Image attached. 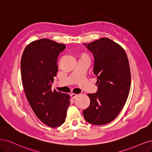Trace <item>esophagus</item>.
<instances>
[{"instance_id":"esophagus-1","label":"esophagus","mask_w":152,"mask_h":152,"mask_svg":"<svg viewBox=\"0 0 152 152\" xmlns=\"http://www.w3.org/2000/svg\"><path fill=\"white\" fill-rule=\"evenodd\" d=\"M71 96L72 98L75 99V98H76L78 96V94H75V93H72V94H71Z\"/></svg>"}]
</instances>
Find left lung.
<instances>
[{"label":"left lung","instance_id":"8db88e82","mask_svg":"<svg viewBox=\"0 0 152 152\" xmlns=\"http://www.w3.org/2000/svg\"><path fill=\"white\" fill-rule=\"evenodd\" d=\"M83 45L93 56V72L98 86L96 93L88 94L90 104L83 111V116L91 124H107L118 115L130 92L128 59L124 49L108 38Z\"/></svg>","mask_w":152,"mask_h":152}]
</instances>
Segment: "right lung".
<instances>
[{
  "mask_svg": "<svg viewBox=\"0 0 152 152\" xmlns=\"http://www.w3.org/2000/svg\"><path fill=\"white\" fill-rule=\"evenodd\" d=\"M65 49L64 44L41 39L27 45L20 61L28 102L38 118L52 128L63 124L70 104L68 94L51 88L58 70V56Z\"/></svg>",
  "mask_w": 152,
  "mask_h": 152,
  "instance_id": "add662e5",
  "label": "right lung"
}]
</instances>
